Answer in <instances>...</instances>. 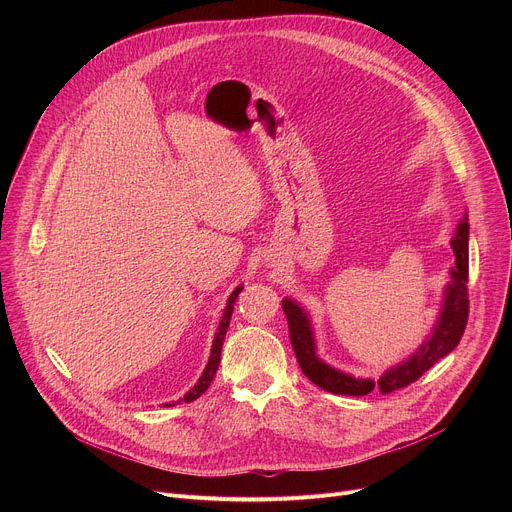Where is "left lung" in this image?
<instances>
[{
	"mask_svg": "<svg viewBox=\"0 0 512 512\" xmlns=\"http://www.w3.org/2000/svg\"><path fill=\"white\" fill-rule=\"evenodd\" d=\"M452 249L456 255V269H452L454 281L446 289V302L444 310L437 322L431 338L399 367L387 371L377 383L371 379H354L344 375L316 356L314 338L310 330V322L306 312L291 300H283V314L287 318L289 340L294 346L296 358L302 373L320 389L334 393V395H369L377 389L383 395L399 391L411 383H415L425 371H429L433 364L450 354L462 334L466 330L470 302H468V223L462 221L456 237L452 239Z\"/></svg>",
	"mask_w": 512,
	"mask_h": 512,
	"instance_id": "8db88e82",
	"label": "left lung"
}]
</instances>
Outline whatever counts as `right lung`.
I'll use <instances>...</instances> for the list:
<instances>
[{
	"instance_id": "obj_1",
	"label": "right lung",
	"mask_w": 512,
	"mask_h": 512,
	"mask_svg": "<svg viewBox=\"0 0 512 512\" xmlns=\"http://www.w3.org/2000/svg\"><path fill=\"white\" fill-rule=\"evenodd\" d=\"M243 287H237L233 294H231V298H229V302H227V308H225V314H223V320H221V326H218V332H216V336H214V344H212V354H210V360H208V364H206V371L202 373V377H200V381L194 385V389H190L180 401H176V403H190V401H194V399H198L206 389H208V385H210V381H212V377H214V373H216V369H218V362H221V350H223V340H225V334H227V328H229V322H231V316H233V306H235V300H237V296H239V291H241ZM168 405H172V403H168Z\"/></svg>"
}]
</instances>
